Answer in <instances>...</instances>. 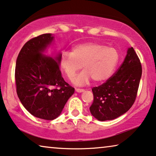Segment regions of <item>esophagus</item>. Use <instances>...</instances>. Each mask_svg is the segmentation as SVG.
<instances>
[{
	"label": "esophagus",
	"mask_w": 156,
	"mask_h": 156,
	"mask_svg": "<svg viewBox=\"0 0 156 156\" xmlns=\"http://www.w3.org/2000/svg\"><path fill=\"white\" fill-rule=\"evenodd\" d=\"M75 91L76 92H78V93H81V92L84 91V89H78V88H76Z\"/></svg>",
	"instance_id": "34e87169"
}]
</instances>
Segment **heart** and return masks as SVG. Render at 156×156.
<instances>
[{
  "label": "heart",
  "mask_w": 156,
  "mask_h": 156,
  "mask_svg": "<svg viewBox=\"0 0 156 156\" xmlns=\"http://www.w3.org/2000/svg\"><path fill=\"white\" fill-rule=\"evenodd\" d=\"M118 60L119 54L115 48L97 43H86L73 47L71 53L62 52L60 62L69 80H73L82 65L84 69L73 81L76 85L82 86L91 79L95 82H103L109 78Z\"/></svg>",
  "instance_id": "b5f03b06"
}]
</instances>
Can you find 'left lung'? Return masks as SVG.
<instances>
[{
    "mask_svg": "<svg viewBox=\"0 0 156 156\" xmlns=\"http://www.w3.org/2000/svg\"><path fill=\"white\" fill-rule=\"evenodd\" d=\"M142 67L132 47L129 48L122 64L105 83L94 87L90 112L99 121L111 120L125 114L134 104Z\"/></svg>",
    "mask_w": 156,
    "mask_h": 156,
    "instance_id": "left-lung-1",
    "label": "left lung"
}]
</instances>
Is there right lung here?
<instances>
[{"mask_svg":"<svg viewBox=\"0 0 156 156\" xmlns=\"http://www.w3.org/2000/svg\"><path fill=\"white\" fill-rule=\"evenodd\" d=\"M53 39L51 34H44L28 41L17 56L15 74L22 104L32 115L47 120L60 115L74 92L61 75V54L55 58L44 54Z\"/></svg>","mask_w":156,"mask_h":156,"instance_id":"obj_1","label":"right lung"}]
</instances>
